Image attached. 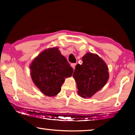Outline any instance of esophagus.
Masks as SVG:
<instances>
[{
    "mask_svg": "<svg viewBox=\"0 0 135 135\" xmlns=\"http://www.w3.org/2000/svg\"><path fill=\"white\" fill-rule=\"evenodd\" d=\"M71 67H73V69H75V67H76V63H72L71 64Z\"/></svg>",
    "mask_w": 135,
    "mask_h": 135,
    "instance_id": "34e87169",
    "label": "esophagus"
}]
</instances>
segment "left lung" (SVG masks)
I'll list each match as a JSON object with an SVG mask.
<instances>
[{"mask_svg":"<svg viewBox=\"0 0 135 135\" xmlns=\"http://www.w3.org/2000/svg\"><path fill=\"white\" fill-rule=\"evenodd\" d=\"M83 64H77L73 74L78 93L83 98H90L103 88L108 81V67L96 54L88 53L82 58Z\"/></svg>","mask_w":135,"mask_h":135,"instance_id":"1","label":"left lung"}]
</instances>
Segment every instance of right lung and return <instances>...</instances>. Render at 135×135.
<instances>
[{"label": "right lung", "mask_w": 135, "mask_h": 135, "mask_svg": "<svg viewBox=\"0 0 135 135\" xmlns=\"http://www.w3.org/2000/svg\"><path fill=\"white\" fill-rule=\"evenodd\" d=\"M32 80L46 96L54 97L61 90L65 78L72 76L73 69L57 47L45 50L30 65Z\"/></svg>", "instance_id": "add662e5"}]
</instances>
